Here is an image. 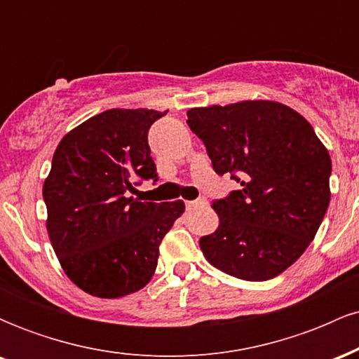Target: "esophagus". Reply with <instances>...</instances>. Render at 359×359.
<instances>
[{"label":"esophagus","mask_w":359,"mask_h":359,"mask_svg":"<svg viewBox=\"0 0 359 359\" xmlns=\"http://www.w3.org/2000/svg\"><path fill=\"white\" fill-rule=\"evenodd\" d=\"M185 205H187V209H197V208H204V205H208V201H205V199L187 201V203H185Z\"/></svg>","instance_id":"obj_1"}]
</instances>
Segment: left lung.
<instances>
[{
    "mask_svg": "<svg viewBox=\"0 0 359 359\" xmlns=\"http://www.w3.org/2000/svg\"><path fill=\"white\" fill-rule=\"evenodd\" d=\"M187 125L214 172L240 184L212 203L219 226L201 238L204 257L248 282L277 277L307 250L327 211L329 151L306 118L275 101L192 108Z\"/></svg>",
    "mask_w": 359,
    "mask_h": 359,
    "instance_id": "8db88e82",
    "label": "left lung"
}]
</instances>
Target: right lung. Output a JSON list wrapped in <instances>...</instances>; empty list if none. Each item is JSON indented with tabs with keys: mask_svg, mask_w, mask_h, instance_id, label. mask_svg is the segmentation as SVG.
<instances>
[{
	"mask_svg": "<svg viewBox=\"0 0 359 359\" xmlns=\"http://www.w3.org/2000/svg\"><path fill=\"white\" fill-rule=\"evenodd\" d=\"M165 113L108 109L69 131L53 154L43 184L47 231L65 275L94 297L145 287L160 243L185 211L184 201L131 196L140 180H158L148 130Z\"/></svg>",
	"mask_w": 359,
	"mask_h": 359,
	"instance_id": "obj_1",
	"label": "right lung"
}]
</instances>
